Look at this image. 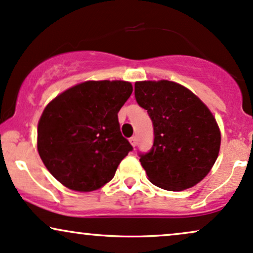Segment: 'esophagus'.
<instances>
[{
	"label": "esophagus",
	"instance_id": "esophagus-1",
	"mask_svg": "<svg viewBox=\"0 0 253 253\" xmlns=\"http://www.w3.org/2000/svg\"><path fill=\"white\" fill-rule=\"evenodd\" d=\"M129 141H130V143H131L132 147H136V144H137V138H136V136H132Z\"/></svg>",
	"mask_w": 253,
	"mask_h": 253
}]
</instances>
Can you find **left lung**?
<instances>
[{
  "label": "left lung",
  "mask_w": 253,
  "mask_h": 253,
  "mask_svg": "<svg viewBox=\"0 0 253 253\" xmlns=\"http://www.w3.org/2000/svg\"><path fill=\"white\" fill-rule=\"evenodd\" d=\"M135 98L147 110L154 143L139 162L153 185L180 192L210 173L220 149L214 116L185 86L169 80L136 82Z\"/></svg>",
  "instance_id": "1"
}]
</instances>
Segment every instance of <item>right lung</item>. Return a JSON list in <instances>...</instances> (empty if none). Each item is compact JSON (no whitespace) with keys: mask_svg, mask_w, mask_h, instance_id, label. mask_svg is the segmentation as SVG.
<instances>
[{"mask_svg":"<svg viewBox=\"0 0 253 253\" xmlns=\"http://www.w3.org/2000/svg\"><path fill=\"white\" fill-rule=\"evenodd\" d=\"M132 93L131 83L88 80L55 97L38 124V151L59 182L91 192L112 180L132 150L122 136L118 111Z\"/></svg>","mask_w":253,"mask_h":253,"instance_id":"add662e5","label":"right lung"}]
</instances>
